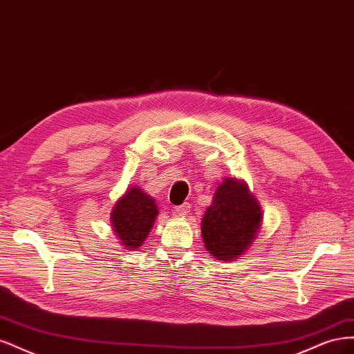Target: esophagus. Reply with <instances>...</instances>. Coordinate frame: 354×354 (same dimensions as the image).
Segmentation results:
<instances>
[{
    "instance_id": "1",
    "label": "esophagus",
    "mask_w": 354,
    "mask_h": 354,
    "mask_svg": "<svg viewBox=\"0 0 354 354\" xmlns=\"http://www.w3.org/2000/svg\"><path fill=\"white\" fill-rule=\"evenodd\" d=\"M174 211H176V214H178V216H181V217H186L187 214L190 212V203L185 202L183 205H178V207H176V208H174Z\"/></svg>"
}]
</instances>
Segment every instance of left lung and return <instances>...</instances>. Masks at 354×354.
Returning a JSON list of instances; mask_svg holds the SVG:
<instances>
[{
    "mask_svg": "<svg viewBox=\"0 0 354 354\" xmlns=\"http://www.w3.org/2000/svg\"><path fill=\"white\" fill-rule=\"evenodd\" d=\"M263 209L248 185L236 177L223 178L201 221L203 245L223 263L238 260L255 242Z\"/></svg>",
    "mask_w": 354,
    "mask_h": 354,
    "instance_id": "left-lung-1",
    "label": "left lung"
}]
</instances>
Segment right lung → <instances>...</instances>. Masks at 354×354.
Returning a JSON list of instances; mask_svg holds the SVG:
<instances>
[{"instance_id": "right-lung-1", "label": "right lung", "mask_w": 354, "mask_h": 354, "mask_svg": "<svg viewBox=\"0 0 354 354\" xmlns=\"http://www.w3.org/2000/svg\"><path fill=\"white\" fill-rule=\"evenodd\" d=\"M156 201L138 186L127 187L111 211V224L115 236L124 250L142 248L158 217Z\"/></svg>"}]
</instances>
